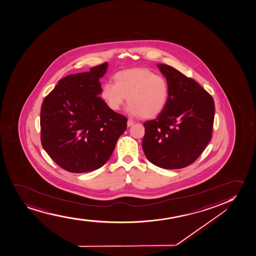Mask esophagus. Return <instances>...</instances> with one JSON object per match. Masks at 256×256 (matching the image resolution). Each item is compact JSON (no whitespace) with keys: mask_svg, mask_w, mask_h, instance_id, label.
Segmentation results:
<instances>
[{"mask_svg":"<svg viewBox=\"0 0 256 256\" xmlns=\"http://www.w3.org/2000/svg\"><path fill=\"white\" fill-rule=\"evenodd\" d=\"M134 124V122L132 121L131 119H128V122H126V125H128V126H131Z\"/></svg>","mask_w":256,"mask_h":256,"instance_id":"1","label":"esophagus"}]
</instances>
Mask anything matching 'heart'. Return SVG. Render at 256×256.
<instances>
[{
	"label": "heart",
	"instance_id": "obj_1",
	"mask_svg": "<svg viewBox=\"0 0 256 256\" xmlns=\"http://www.w3.org/2000/svg\"><path fill=\"white\" fill-rule=\"evenodd\" d=\"M115 82H107L101 95L112 110H118L128 97V112L134 116L154 118L164 110L168 98V84L162 76L146 68L118 72Z\"/></svg>",
	"mask_w": 256,
	"mask_h": 256
}]
</instances>
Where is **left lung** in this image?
I'll list each match as a JSON object with an SVG mask.
<instances>
[{"instance_id": "left-lung-1", "label": "left lung", "mask_w": 256, "mask_h": 256, "mask_svg": "<svg viewBox=\"0 0 256 256\" xmlns=\"http://www.w3.org/2000/svg\"><path fill=\"white\" fill-rule=\"evenodd\" d=\"M158 66L167 79L168 98L158 118L144 122L142 147L156 166L178 170L193 164L211 140L214 102L192 78L167 64Z\"/></svg>"}]
</instances>
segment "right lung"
<instances>
[{"label": "right lung", "mask_w": 256, "mask_h": 256, "mask_svg": "<svg viewBox=\"0 0 256 256\" xmlns=\"http://www.w3.org/2000/svg\"><path fill=\"white\" fill-rule=\"evenodd\" d=\"M108 64L58 80L40 110V142L56 164L70 172L102 167L110 158L128 119L100 97Z\"/></svg>", "instance_id": "obj_1"}]
</instances>
